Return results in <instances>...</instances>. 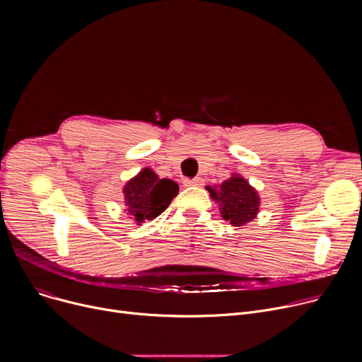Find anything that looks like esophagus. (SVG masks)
I'll list each match as a JSON object with an SVG mask.
<instances>
[{"label":"esophagus","mask_w":362,"mask_h":362,"mask_svg":"<svg viewBox=\"0 0 362 362\" xmlns=\"http://www.w3.org/2000/svg\"><path fill=\"white\" fill-rule=\"evenodd\" d=\"M204 182L201 177H195V179H185L183 185L185 186H201Z\"/></svg>","instance_id":"34e87169"}]
</instances>
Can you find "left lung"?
<instances>
[{
  "label": "left lung",
  "mask_w": 362,
  "mask_h": 362,
  "mask_svg": "<svg viewBox=\"0 0 362 362\" xmlns=\"http://www.w3.org/2000/svg\"><path fill=\"white\" fill-rule=\"evenodd\" d=\"M216 202H220L221 217L233 226H243L252 221L258 213L259 198L255 189L242 176L233 175L218 187L206 186Z\"/></svg>",
  "instance_id": "1"
}]
</instances>
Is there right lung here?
<instances>
[{
  "label": "right lung",
  "mask_w": 362,
  "mask_h": 362,
  "mask_svg": "<svg viewBox=\"0 0 362 362\" xmlns=\"http://www.w3.org/2000/svg\"><path fill=\"white\" fill-rule=\"evenodd\" d=\"M177 192L179 186L176 182L160 179L151 168H144L123 189L127 211L135 217L136 223L158 217L167 210Z\"/></svg>",
  "instance_id": "right-lung-1"
}]
</instances>
